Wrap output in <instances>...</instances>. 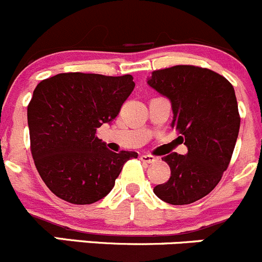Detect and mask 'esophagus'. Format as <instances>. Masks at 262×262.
<instances>
[{
	"label": "esophagus",
	"instance_id": "obj_1",
	"mask_svg": "<svg viewBox=\"0 0 262 262\" xmlns=\"http://www.w3.org/2000/svg\"><path fill=\"white\" fill-rule=\"evenodd\" d=\"M141 160L143 162H146V164H154L155 161H156V157L151 156V155H142L141 156Z\"/></svg>",
	"mask_w": 262,
	"mask_h": 262
}]
</instances>
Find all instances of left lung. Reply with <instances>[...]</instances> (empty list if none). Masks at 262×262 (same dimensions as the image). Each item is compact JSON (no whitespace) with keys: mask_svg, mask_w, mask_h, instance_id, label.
<instances>
[{"mask_svg":"<svg viewBox=\"0 0 262 262\" xmlns=\"http://www.w3.org/2000/svg\"><path fill=\"white\" fill-rule=\"evenodd\" d=\"M147 84L171 103L172 121L187 146L162 157L169 180L154 193L170 205H188L209 194L228 169L241 118L233 85L217 73L192 65L156 70Z\"/></svg>","mask_w":262,"mask_h":262,"instance_id":"1","label":"left lung"}]
</instances>
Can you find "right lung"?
<instances>
[{
    "label": "right lung",
    "mask_w": 262,
    "mask_h": 262,
    "mask_svg": "<svg viewBox=\"0 0 262 262\" xmlns=\"http://www.w3.org/2000/svg\"><path fill=\"white\" fill-rule=\"evenodd\" d=\"M132 75L62 73L42 80L28 106L30 149L51 192L74 205H90L111 192L129 159L96 137L110 124L134 90Z\"/></svg>",
    "instance_id": "obj_1"
}]
</instances>
